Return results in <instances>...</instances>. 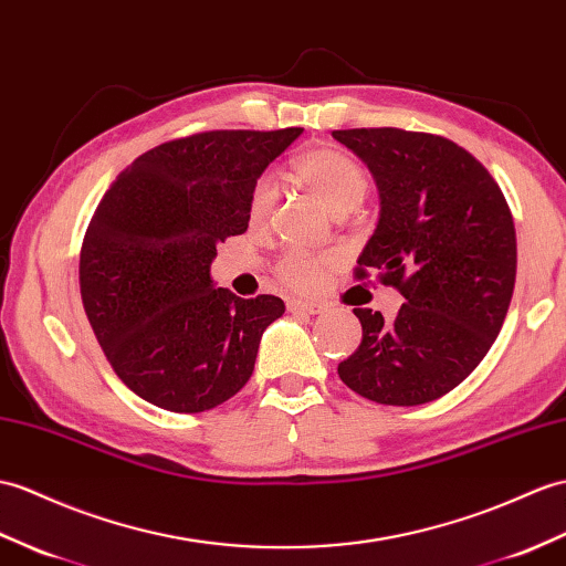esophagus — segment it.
<instances>
[{
    "label": "esophagus",
    "mask_w": 566,
    "mask_h": 566,
    "mask_svg": "<svg viewBox=\"0 0 566 566\" xmlns=\"http://www.w3.org/2000/svg\"><path fill=\"white\" fill-rule=\"evenodd\" d=\"M289 311H292V313H306V315H318V313L325 311V306L318 304V301L292 298V301H289Z\"/></svg>",
    "instance_id": "1"
}]
</instances>
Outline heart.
I'll return each mask as SVG.
<instances>
[{
	"instance_id": "obj_1",
	"label": "heart",
	"mask_w": 566,
	"mask_h": 566,
	"mask_svg": "<svg viewBox=\"0 0 566 566\" xmlns=\"http://www.w3.org/2000/svg\"><path fill=\"white\" fill-rule=\"evenodd\" d=\"M294 176L335 217L354 212L369 192V176H366L364 166L352 154L337 147H315L301 154L294 161ZM274 205H277V182L270 176L258 178L251 197H248V219L253 227H260L270 219ZM325 265V258L286 255L277 272L284 284L308 289Z\"/></svg>"
}]
</instances>
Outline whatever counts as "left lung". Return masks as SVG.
I'll return each instance as SVG.
<instances>
[{"mask_svg": "<svg viewBox=\"0 0 566 566\" xmlns=\"http://www.w3.org/2000/svg\"><path fill=\"white\" fill-rule=\"evenodd\" d=\"M369 166L376 231L354 277L405 296L396 321L354 308L361 345L339 361L343 384L380 405L437 400L490 352L516 282L514 217L490 170L455 142L398 127L335 129Z\"/></svg>", "mask_w": 566, "mask_h": 566, "instance_id": "1", "label": "left lung"}]
</instances>
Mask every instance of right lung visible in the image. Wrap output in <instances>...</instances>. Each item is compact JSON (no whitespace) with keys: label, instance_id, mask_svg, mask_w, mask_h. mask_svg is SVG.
I'll use <instances>...</instances> for the list:
<instances>
[{"label":"right lung","instance_id":"right-lung-1","mask_svg":"<svg viewBox=\"0 0 566 566\" xmlns=\"http://www.w3.org/2000/svg\"><path fill=\"white\" fill-rule=\"evenodd\" d=\"M304 129H212L142 154L103 195L84 235L78 286L113 371L168 412L227 402L284 313L272 294L233 296L209 265L248 229V197Z\"/></svg>","mask_w":566,"mask_h":566}]
</instances>
